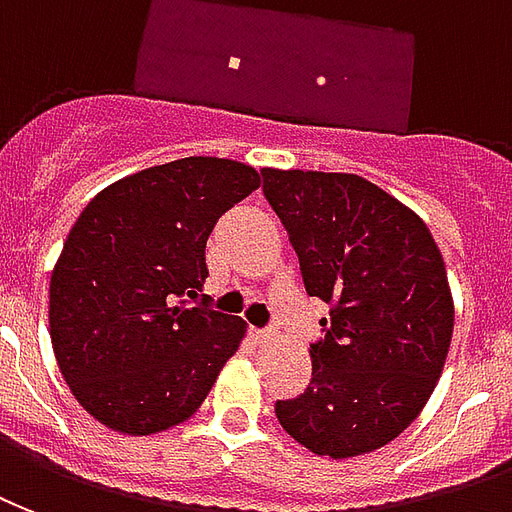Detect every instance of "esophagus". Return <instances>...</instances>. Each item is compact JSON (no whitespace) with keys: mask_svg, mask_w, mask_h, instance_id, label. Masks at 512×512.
Listing matches in <instances>:
<instances>
[{"mask_svg":"<svg viewBox=\"0 0 512 512\" xmlns=\"http://www.w3.org/2000/svg\"><path fill=\"white\" fill-rule=\"evenodd\" d=\"M251 338L256 346H267V343H272L278 338V333H275V330H251Z\"/></svg>","mask_w":512,"mask_h":512,"instance_id":"1","label":"esophagus"}]
</instances>
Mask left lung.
Wrapping results in <instances>:
<instances>
[{"instance_id":"left-lung-1","label":"left lung","mask_w":512,"mask_h":512,"mask_svg":"<svg viewBox=\"0 0 512 512\" xmlns=\"http://www.w3.org/2000/svg\"><path fill=\"white\" fill-rule=\"evenodd\" d=\"M264 196L330 305L311 384L278 401L283 431L333 461L379 450L423 412L453 338L445 259L423 218L357 174L261 169Z\"/></svg>"}]
</instances>
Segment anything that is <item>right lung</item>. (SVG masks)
<instances>
[{"label":"right lung","mask_w":512,"mask_h":512,"mask_svg":"<svg viewBox=\"0 0 512 512\" xmlns=\"http://www.w3.org/2000/svg\"><path fill=\"white\" fill-rule=\"evenodd\" d=\"M261 185L229 158H182L117 179L67 234L48 289L51 346L70 393L100 425L149 436L196 412L245 327L199 297L204 248Z\"/></svg>","instance_id":"obj_1"}]
</instances>
